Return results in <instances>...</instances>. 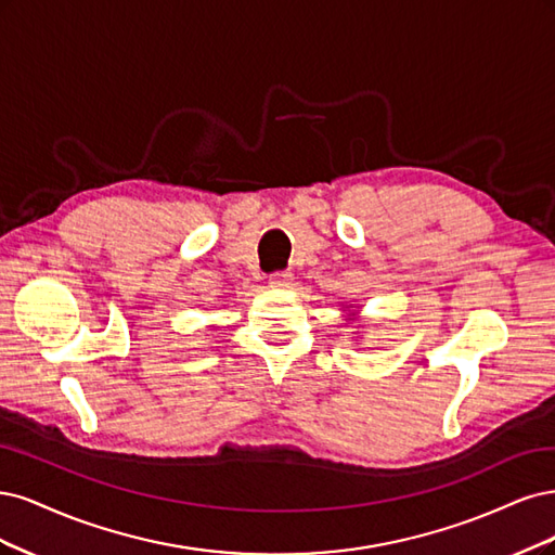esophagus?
Returning a JSON list of instances; mask_svg holds the SVG:
<instances>
[{"instance_id":"34e87169","label":"esophagus","mask_w":555,"mask_h":555,"mask_svg":"<svg viewBox=\"0 0 555 555\" xmlns=\"http://www.w3.org/2000/svg\"><path fill=\"white\" fill-rule=\"evenodd\" d=\"M291 281H293L291 272H274V274H270V285H272V288H288Z\"/></svg>"}]
</instances>
